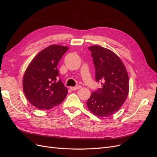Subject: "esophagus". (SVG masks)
Here are the masks:
<instances>
[{
	"label": "esophagus",
	"mask_w": 157,
	"mask_h": 157,
	"mask_svg": "<svg viewBox=\"0 0 157 157\" xmlns=\"http://www.w3.org/2000/svg\"><path fill=\"white\" fill-rule=\"evenodd\" d=\"M80 88H81V86H80V85H77V86H74V87H72V86L70 87V89L71 90H78V89H79Z\"/></svg>",
	"instance_id": "esophagus-1"
}]
</instances>
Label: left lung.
<instances>
[{
  "label": "left lung",
  "instance_id": "1",
  "mask_svg": "<svg viewBox=\"0 0 157 157\" xmlns=\"http://www.w3.org/2000/svg\"><path fill=\"white\" fill-rule=\"evenodd\" d=\"M96 69V82L101 88L93 92L86 101L89 110L99 117L113 115L124 104L129 92V78L122 61L111 50L90 46Z\"/></svg>",
  "mask_w": 157,
  "mask_h": 157
}]
</instances>
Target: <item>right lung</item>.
<instances>
[{"instance_id": "add662e5", "label": "right lung", "mask_w": 157, "mask_h": 157, "mask_svg": "<svg viewBox=\"0 0 157 157\" xmlns=\"http://www.w3.org/2000/svg\"><path fill=\"white\" fill-rule=\"evenodd\" d=\"M68 49L60 45L48 46L33 59L23 75L25 96L32 105L40 110L59 105L67 96V88L58 78L57 66Z\"/></svg>"}]
</instances>
